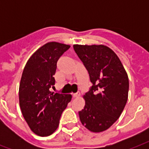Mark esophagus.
Here are the masks:
<instances>
[{
  "label": "esophagus",
  "instance_id": "esophagus-1",
  "mask_svg": "<svg viewBox=\"0 0 149 149\" xmlns=\"http://www.w3.org/2000/svg\"><path fill=\"white\" fill-rule=\"evenodd\" d=\"M79 96H80V93H73V94H72V97H73V98H79Z\"/></svg>",
  "mask_w": 149,
  "mask_h": 149
}]
</instances>
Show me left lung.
I'll return each instance as SVG.
<instances>
[{
  "instance_id": "8db88e82",
  "label": "left lung",
  "mask_w": 149,
  "mask_h": 149,
  "mask_svg": "<svg viewBox=\"0 0 149 149\" xmlns=\"http://www.w3.org/2000/svg\"><path fill=\"white\" fill-rule=\"evenodd\" d=\"M93 84L84 95L85 106L79 111L82 125L92 132L106 131L125 108L129 81L120 58L104 45H73Z\"/></svg>"
}]
</instances>
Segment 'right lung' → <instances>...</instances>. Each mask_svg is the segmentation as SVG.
Wrapping results in <instances>:
<instances>
[{
    "label": "right lung",
    "mask_w": 149,
    "mask_h": 149,
    "mask_svg": "<svg viewBox=\"0 0 149 149\" xmlns=\"http://www.w3.org/2000/svg\"><path fill=\"white\" fill-rule=\"evenodd\" d=\"M70 45L49 42L34 52L22 72L19 85V104L31 132L46 137L56 132L61 114L72 99L71 94L51 93L55 85L56 63Z\"/></svg>",
    "instance_id": "right-lung-1"
}]
</instances>
